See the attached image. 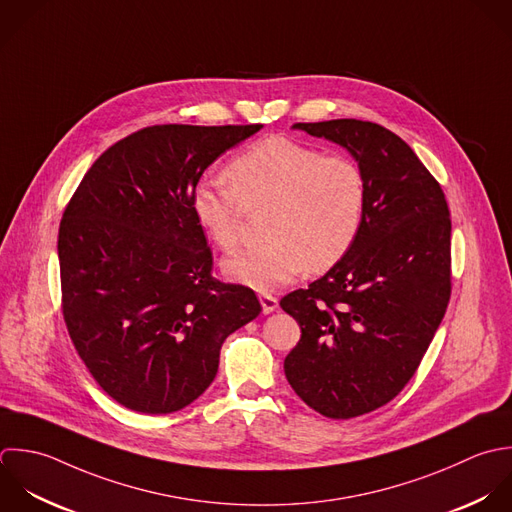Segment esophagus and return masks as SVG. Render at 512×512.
I'll return each instance as SVG.
<instances>
[{"label": "esophagus", "instance_id": "34e87169", "mask_svg": "<svg viewBox=\"0 0 512 512\" xmlns=\"http://www.w3.org/2000/svg\"><path fill=\"white\" fill-rule=\"evenodd\" d=\"M259 301H261V309H263V313H265V315L273 313V311L277 309V305H279L277 297H273V295H269V293L259 295Z\"/></svg>", "mask_w": 512, "mask_h": 512}]
</instances>
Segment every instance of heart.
<instances>
[{
  "mask_svg": "<svg viewBox=\"0 0 512 512\" xmlns=\"http://www.w3.org/2000/svg\"><path fill=\"white\" fill-rule=\"evenodd\" d=\"M225 181L201 179L191 191L197 225L221 249L239 241L243 207L269 205L267 241L225 261V273L257 291L293 281L305 267L321 273L353 247L365 213L367 185L355 161L301 141L265 137L225 169Z\"/></svg>",
  "mask_w": 512,
  "mask_h": 512,
  "instance_id": "1",
  "label": "heart"
}]
</instances>
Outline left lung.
Returning a JSON list of instances; mask_svg holds the SVG:
<instances>
[{"mask_svg":"<svg viewBox=\"0 0 512 512\" xmlns=\"http://www.w3.org/2000/svg\"><path fill=\"white\" fill-rule=\"evenodd\" d=\"M293 129L347 149L367 185L351 251L307 289L281 299L301 327L283 365L289 385L317 413L351 419L403 391L445 317L449 205L415 151L377 123L331 119Z\"/></svg>","mask_w":512,"mask_h":512,"instance_id":"left-lung-1","label":"left lung"}]
</instances>
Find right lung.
Segmentation results:
<instances>
[{"label": "right lung", "instance_id": "1", "mask_svg": "<svg viewBox=\"0 0 512 512\" xmlns=\"http://www.w3.org/2000/svg\"><path fill=\"white\" fill-rule=\"evenodd\" d=\"M263 125H153L111 145L65 207L57 257L63 319L97 385L167 415L213 383L223 341L261 313L255 293L211 275L191 191Z\"/></svg>", "mask_w": 512, "mask_h": 512}]
</instances>
